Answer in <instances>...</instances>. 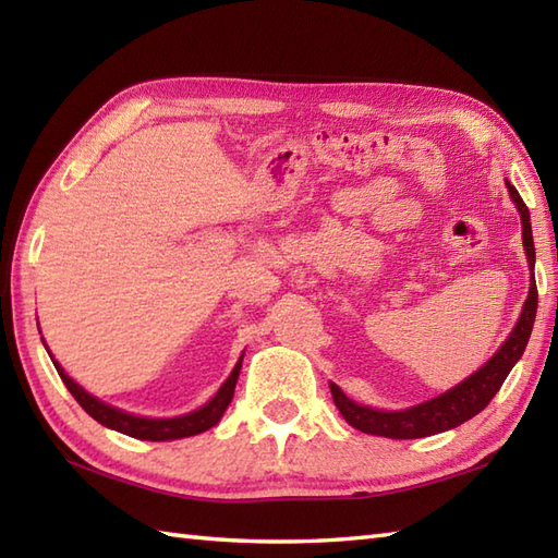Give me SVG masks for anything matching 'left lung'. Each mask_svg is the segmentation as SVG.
I'll list each match as a JSON object with an SVG mask.
<instances>
[{
  "label": "left lung",
  "mask_w": 558,
  "mask_h": 558,
  "mask_svg": "<svg viewBox=\"0 0 558 558\" xmlns=\"http://www.w3.org/2000/svg\"><path fill=\"white\" fill-rule=\"evenodd\" d=\"M506 186L520 213V222H523V246L527 254L530 270H535V242H532L530 210L523 204V198H520L518 189L511 182H506ZM535 316H537V286H535V276H532L527 300L523 304V312H520L515 328L511 330V336L506 338L499 352H496L487 364L480 366L475 374H470L465 381L446 390V393H441L438 398H432L426 402H420V405L398 410V412L360 405V402H354L342 393L336 384H330V393H333L336 408L340 410V414L345 417L350 426L372 436L422 438V436L456 429V426L472 420L477 412L487 408L492 398L499 393L506 376L511 374L515 362L523 357L530 333H532V324H535Z\"/></svg>",
  "instance_id": "1"
}]
</instances>
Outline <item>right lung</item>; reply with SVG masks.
<instances>
[{
	"mask_svg": "<svg viewBox=\"0 0 558 558\" xmlns=\"http://www.w3.org/2000/svg\"><path fill=\"white\" fill-rule=\"evenodd\" d=\"M47 352H50V350H47ZM50 357H52V354H50ZM242 360H244V354L240 357V362L234 364V369L228 376V381H225L218 388V393L213 396L204 408H198V410L189 412V414H182V417L150 420V417H136V414H129L124 410H117V408L108 405V402L98 400L96 396H90L88 390H83L74 381V378H71L52 357L54 369H57L59 376H62V381L69 388V393L76 398L78 405L86 410L93 420L100 422L102 426H108V429L141 438V441H172V438L196 436L201 432H208L210 426H216L225 414V410H228L232 396H234V386H236V378H240Z\"/></svg>",
	"mask_w": 558,
	"mask_h": 558,
	"instance_id": "right-lung-1",
	"label": "right lung"
}]
</instances>
